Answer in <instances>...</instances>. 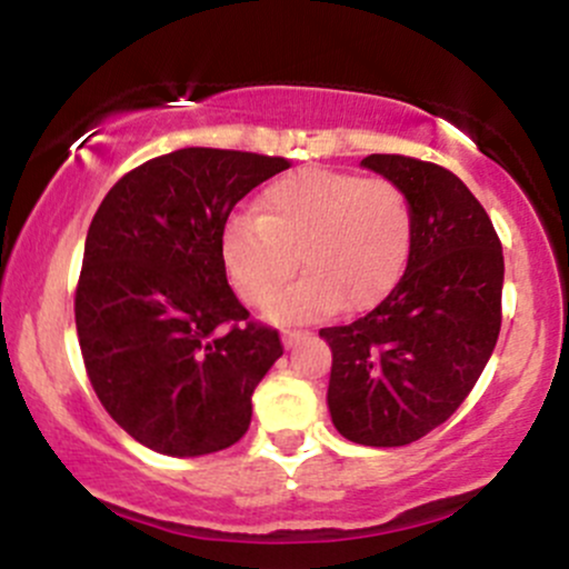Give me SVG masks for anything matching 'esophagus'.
<instances>
[{
	"mask_svg": "<svg viewBox=\"0 0 569 569\" xmlns=\"http://www.w3.org/2000/svg\"><path fill=\"white\" fill-rule=\"evenodd\" d=\"M302 337H305L302 329H283V342L286 345H293L297 339H302Z\"/></svg>",
	"mask_w": 569,
	"mask_h": 569,
	"instance_id": "esophagus-1",
	"label": "esophagus"
}]
</instances>
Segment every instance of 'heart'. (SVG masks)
<instances>
[{
  "label": "heart",
  "instance_id": "obj_1",
  "mask_svg": "<svg viewBox=\"0 0 569 569\" xmlns=\"http://www.w3.org/2000/svg\"><path fill=\"white\" fill-rule=\"evenodd\" d=\"M259 217L238 213L221 232V262L243 302L259 307L299 264L307 276L270 302L283 321L377 305L407 267L415 217L390 179L305 168L259 194Z\"/></svg>",
  "mask_w": 569,
  "mask_h": 569
}]
</instances>
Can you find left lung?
<instances>
[{
	"label": "left lung",
	"instance_id": "left-lung-1",
	"mask_svg": "<svg viewBox=\"0 0 569 569\" xmlns=\"http://www.w3.org/2000/svg\"><path fill=\"white\" fill-rule=\"evenodd\" d=\"M407 192V272L375 310L329 326L331 422L363 447H403L439 428L485 371L502 321V248L485 206L447 168L369 154Z\"/></svg>",
	"mask_w": 569,
	"mask_h": 569
}]
</instances>
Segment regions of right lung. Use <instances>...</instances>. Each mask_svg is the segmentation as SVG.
I'll list each match as a JSON object with an SVG mask.
<instances>
[{"label":"right lung","instance_id":"obj_1","mask_svg":"<svg viewBox=\"0 0 569 569\" xmlns=\"http://www.w3.org/2000/svg\"><path fill=\"white\" fill-rule=\"evenodd\" d=\"M286 158L187 147L128 171L90 221L74 291L77 337L98 401L126 433L171 457L232 447L251 396L283 356L221 262L234 202Z\"/></svg>","mask_w":569,"mask_h":569}]
</instances>
